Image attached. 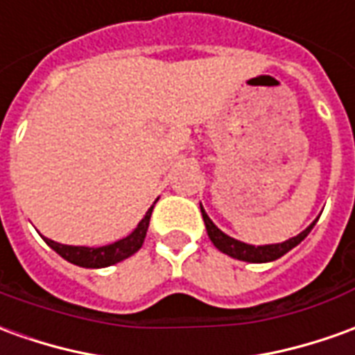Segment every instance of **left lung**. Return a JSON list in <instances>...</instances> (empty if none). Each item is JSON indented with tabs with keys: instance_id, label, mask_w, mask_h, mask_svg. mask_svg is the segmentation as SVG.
<instances>
[{
	"instance_id": "left-lung-1",
	"label": "left lung",
	"mask_w": 355,
	"mask_h": 355,
	"mask_svg": "<svg viewBox=\"0 0 355 355\" xmlns=\"http://www.w3.org/2000/svg\"><path fill=\"white\" fill-rule=\"evenodd\" d=\"M202 217L203 223H205V229H207V236L213 242V246L220 250L223 254L230 255L234 259H240V261H250V263H265V261H272V259H279L281 255H284L286 252H290L294 246H298L300 242L311 232V229L315 227V220L307 227L304 232H300L298 236L290 238L282 244H271V246H250V244H244V242H238L234 238L227 236L223 230H219L213 220L207 217V213L203 211L202 207Z\"/></svg>"
}]
</instances>
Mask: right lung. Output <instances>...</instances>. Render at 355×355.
<instances>
[{
    "label": "right lung",
    "instance_id": "right-lung-1",
    "mask_svg": "<svg viewBox=\"0 0 355 355\" xmlns=\"http://www.w3.org/2000/svg\"><path fill=\"white\" fill-rule=\"evenodd\" d=\"M153 205L148 209L146 217H144L138 227L135 229L132 234H128L123 240H119L115 244H109V246L101 248H86V246H65V244H57L49 238H44L46 244L51 250H55L57 254L61 255L63 259L71 261V263L78 265V267H88V269H100V267H109V265L119 263L126 257H130L136 254L144 244V238L150 227V217H152Z\"/></svg>",
    "mask_w": 355,
    "mask_h": 355
}]
</instances>
